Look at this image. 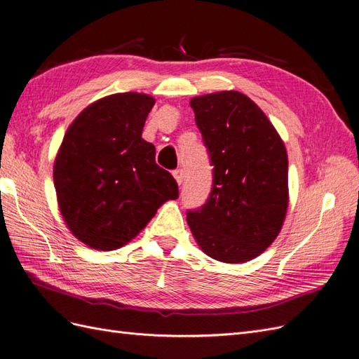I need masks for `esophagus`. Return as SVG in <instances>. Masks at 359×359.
I'll return each mask as SVG.
<instances>
[{
  "instance_id": "34e87169",
  "label": "esophagus",
  "mask_w": 359,
  "mask_h": 359,
  "mask_svg": "<svg viewBox=\"0 0 359 359\" xmlns=\"http://www.w3.org/2000/svg\"><path fill=\"white\" fill-rule=\"evenodd\" d=\"M172 176H175V179L179 184H182V182H183V170L182 168H177L172 171Z\"/></svg>"
}]
</instances>
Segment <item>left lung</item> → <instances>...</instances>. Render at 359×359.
Wrapping results in <instances>:
<instances>
[{
  "mask_svg": "<svg viewBox=\"0 0 359 359\" xmlns=\"http://www.w3.org/2000/svg\"><path fill=\"white\" fill-rule=\"evenodd\" d=\"M213 165L209 198L187 219L210 258L246 262L279 236L287 209V155L264 111L237 90L191 100Z\"/></svg>",
  "mask_w": 359,
  "mask_h": 359,
  "instance_id": "obj_1",
  "label": "left lung"
}]
</instances>
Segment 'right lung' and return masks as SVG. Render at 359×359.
<instances>
[{
	"label": "right lung",
	"instance_id": "1",
	"mask_svg": "<svg viewBox=\"0 0 359 359\" xmlns=\"http://www.w3.org/2000/svg\"><path fill=\"white\" fill-rule=\"evenodd\" d=\"M155 100L138 92L104 97L68 126L57 150V204L76 238L97 250L131 241L168 200L179 198L170 172L142 138Z\"/></svg>",
	"mask_w": 359,
	"mask_h": 359
}]
</instances>
